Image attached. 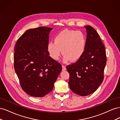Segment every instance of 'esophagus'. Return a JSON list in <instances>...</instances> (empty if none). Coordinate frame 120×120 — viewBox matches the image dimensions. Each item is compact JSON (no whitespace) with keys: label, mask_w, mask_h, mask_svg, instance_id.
<instances>
[{"label":"esophagus","mask_w":120,"mask_h":120,"mask_svg":"<svg viewBox=\"0 0 120 120\" xmlns=\"http://www.w3.org/2000/svg\"><path fill=\"white\" fill-rule=\"evenodd\" d=\"M62 69H63V71L66 70V66H64V65H63V66H62Z\"/></svg>","instance_id":"obj_1"}]
</instances>
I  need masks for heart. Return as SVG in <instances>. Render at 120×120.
Returning a JSON list of instances; mask_svg holds the SVG:
<instances>
[{"mask_svg":"<svg viewBox=\"0 0 120 120\" xmlns=\"http://www.w3.org/2000/svg\"><path fill=\"white\" fill-rule=\"evenodd\" d=\"M86 43V35L82 31L66 30L56 36L54 42H49L47 50L54 60L59 59L61 50L64 63L69 60L75 61L80 59L84 53Z\"/></svg>","mask_w":120,"mask_h":120,"instance_id":"heart-1","label":"heart"}]
</instances>
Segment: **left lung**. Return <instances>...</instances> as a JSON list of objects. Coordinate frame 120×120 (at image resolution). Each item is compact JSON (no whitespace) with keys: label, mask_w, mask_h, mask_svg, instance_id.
I'll return each instance as SVG.
<instances>
[{"label":"left lung","mask_w":120,"mask_h":120,"mask_svg":"<svg viewBox=\"0 0 120 120\" xmlns=\"http://www.w3.org/2000/svg\"><path fill=\"white\" fill-rule=\"evenodd\" d=\"M86 43L81 57L67 66L70 74L68 85L75 94L86 96L95 92L102 83L107 63L105 46L93 27L86 25Z\"/></svg>","instance_id":"left-lung-1"}]
</instances>
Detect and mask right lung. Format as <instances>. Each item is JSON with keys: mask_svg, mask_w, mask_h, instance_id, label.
Here are the masks:
<instances>
[{"mask_svg": "<svg viewBox=\"0 0 120 120\" xmlns=\"http://www.w3.org/2000/svg\"><path fill=\"white\" fill-rule=\"evenodd\" d=\"M52 30L45 26L30 29L18 39L14 48V70L21 88L32 97H43L51 92L62 70L47 50Z\"/></svg>", "mask_w": 120, "mask_h": 120, "instance_id": "1", "label": "right lung"}]
</instances>
